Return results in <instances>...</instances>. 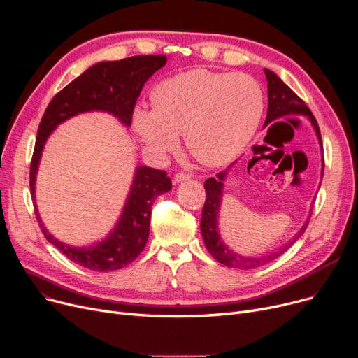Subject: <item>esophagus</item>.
Segmentation results:
<instances>
[{
    "mask_svg": "<svg viewBox=\"0 0 358 358\" xmlns=\"http://www.w3.org/2000/svg\"><path fill=\"white\" fill-rule=\"evenodd\" d=\"M192 177L189 174H184V173H178L174 176V181L176 182H184V181H189Z\"/></svg>",
    "mask_w": 358,
    "mask_h": 358,
    "instance_id": "1",
    "label": "esophagus"
}]
</instances>
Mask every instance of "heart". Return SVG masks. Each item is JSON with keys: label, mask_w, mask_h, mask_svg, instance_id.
<instances>
[{"label": "heart", "mask_w": 358, "mask_h": 358, "mask_svg": "<svg viewBox=\"0 0 358 358\" xmlns=\"http://www.w3.org/2000/svg\"><path fill=\"white\" fill-rule=\"evenodd\" d=\"M152 110L136 108L134 129L145 149L164 157L184 134L192 155L208 166L236 158L254 138L264 111V92L248 73L193 69L158 84Z\"/></svg>", "instance_id": "1"}]
</instances>
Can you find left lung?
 I'll return each mask as SVG.
<instances>
[{
  "label": "left lung",
  "mask_w": 358,
  "mask_h": 358,
  "mask_svg": "<svg viewBox=\"0 0 358 358\" xmlns=\"http://www.w3.org/2000/svg\"><path fill=\"white\" fill-rule=\"evenodd\" d=\"M266 78H267V90H268V108H267V117L264 127H267L271 122L280 120L287 116H305L316 134L319 146H321V154H322V171H321V181L324 177V149H322V139H321V130H319L317 122L313 117L312 111L305 104L303 100H300L296 94L281 81L277 73H274L270 69H264ZM236 164L232 162L227 169H223L222 173L216 176V178L210 177L204 182V190H206V201L204 208L201 212V220H200V231L204 241V245L210 252V255L217 259L220 264L231 267V268H239V270H250V268H258L264 264H268L270 261L275 259L281 254H285L293 243L303 235L306 231V227L310 219V212L308 215L306 222L303 227L299 229V232L287 242L285 245H281L277 250L267 251L264 254H259L255 257H247L241 255L231 250L227 243L223 242L220 232H219V213H220V206L223 201V189H224V181L228 178V174L232 169V166Z\"/></svg>",
  "instance_id": "obj_1"
}]
</instances>
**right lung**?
Here are the masks:
<instances>
[{"label": "right lung", "instance_id": "right-lung-1", "mask_svg": "<svg viewBox=\"0 0 358 358\" xmlns=\"http://www.w3.org/2000/svg\"><path fill=\"white\" fill-rule=\"evenodd\" d=\"M165 64V55H139L122 61L94 64L56 94L37 129L30 165V192L37 222L52 245L84 268L113 271L135 261L143 251L149 236L150 208L158 196L171 190L173 184L161 169L146 165L136 166L115 228L92 245L73 247L55 238L46 229L36 206V177L45 145L56 127L81 113L104 111L115 116L124 127H130L131 113L145 83Z\"/></svg>", "mask_w": 358, "mask_h": 358}]
</instances>
